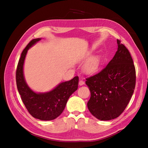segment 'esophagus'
<instances>
[{
    "instance_id": "esophagus-1",
    "label": "esophagus",
    "mask_w": 148,
    "mask_h": 148,
    "mask_svg": "<svg viewBox=\"0 0 148 148\" xmlns=\"http://www.w3.org/2000/svg\"><path fill=\"white\" fill-rule=\"evenodd\" d=\"M84 84V82L83 81V80H82V79H81L79 82V86H83Z\"/></svg>"
}]
</instances>
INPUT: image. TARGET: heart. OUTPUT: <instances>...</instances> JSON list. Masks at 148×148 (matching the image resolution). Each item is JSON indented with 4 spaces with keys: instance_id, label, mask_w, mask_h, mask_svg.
Listing matches in <instances>:
<instances>
[{
    "instance_id": "1",
    "label": "heart",
    "mask_w": 148,
    "mask_h": 148,
    "mask_svg": "<svg viewBox=\"0 0 148 148\" xmlns=\"http://www.w3.org/2000/svg\"><path fill=\"white\" fill-rule=\"evenodd\" d=\"M100 65L99 58L95 56L91 58L84 65V70L88 74L95 73Z\"/></svg>"
}]
</instances>
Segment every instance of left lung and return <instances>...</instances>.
<instances>
[{
	"label": "left lung",
	"instance_id": "8db88e82",
	"mask_svg": "<svg viewBox=\"0 0 148 148\" xmlns=\"http://www.w3.org/2000/svg\"><path fill=\"white\" fill-rule=\"evenodd\" d=\"M113 59L101 72L86 78L91 91L87 103L91 114L100 120L118 117L126 108L135 87L136 71L128 49L119 40Z\"/></svg>",
	"mask_w": 148,
	"mask_h": 148
}]
</instances>
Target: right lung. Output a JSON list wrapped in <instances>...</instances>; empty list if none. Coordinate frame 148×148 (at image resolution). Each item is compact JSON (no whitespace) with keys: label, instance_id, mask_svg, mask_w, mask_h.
<instances>
[{"label":"right lung","instance_id":"right-lung-1","mask_svg":"<svg viewBox=\"0 0 148 148\" xmlns=\"http://www.w3.org/2000/svg\"><path fill=\"white\" fill-rule=\"evenodd\" d=\"M41 39H33L22 52L16 72V86L22 101L33 117L41 120H52L62 113L69 98L77 90L79 78L75 77L70 81L60 83L46 92H36L29 87L24 77L25 60L28 49Z\"/></svg>","mask_w":148,"mask_h":148}]
</instances>
